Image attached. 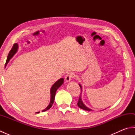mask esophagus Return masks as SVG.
I'll return each instance as SVG.
<instances>
[{
	"label": "esophagus",
	"mask_w": 135,
	"mask_h": 135,
	"mask_svg": "<svg viewBox=\"0 0 135 135\" xmlns=\"http://www.w3.org/2000/svg\"><path fill=\"white\" fill-rule=\"evenodd\" d=\"M75 76L73 73H68L65 76V80L66 82H70L71 79H72L73 77Z\"/></svg>",
	"instance_id": "esophagus-1"
}]
</instances>
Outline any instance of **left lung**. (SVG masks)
Returning <instances> with one entry per match:
<instances>
[{
  "instance_id": "1",
  "label": "left lung",
  "mask_w": 135,
  "mask_h": 135,
  "mask_svg": "<svg viewBox=\"0 0 135 135\" xmlns=\"http://www.w3.org/2000/svg\"><path fill=\"white\" fill-rule=\"evenodd\" d=\"M80 88H81V91H82V86L79 84ZM77 104H78V106L79 107L81 108V109H83V110H86V111H91V109L89 108L88 107H87L84 104V103L82 102V100L81 99V93H80V96H79V100H78V103H77Z\"/></svg>"
}]
</instances>
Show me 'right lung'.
Returning a JSON list of instances; mask_svg holds the SVG:
<instances>
[{"label": "right lung", "instance_id": "right-lung-1", "mask_svg": "<svg viewBox=\"0 0 135 135\" xmlns=\"http://www.w3.org/2000/svg\"><path fill=\"white\" fill-rule=\"evenodd\" d=\"M18 44H14L12 49H11V50L10 51L9 53H8V55L7 56V60H6V64H5V66L7 64V63L9 62L11 58H12L14 54H15L17 53V49H18ZM63 83H64V79L60 78L59 80H58V81H56L55 83H54V85L52 86H51V88L50 89L51 99H50V103L46 108L44 109V110L42 111V112L47 111V110H49V109H50L51 106H52V104H53V103H54V98H55V94H56V91L63 84ZM39 113V112H37V113Z\"/></svg>", "mask_w": 135, "mask_h": 135}]
</instances>
